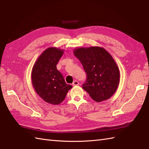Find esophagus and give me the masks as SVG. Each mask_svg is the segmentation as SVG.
<instances>
[{"mask_svg": "<svg viewBox=\"0 0 149 149\" xmlns=\"http://www.w3.org/2000/svg\"><path fill=\"white\" fill-rule=\"evenodd\" d=\"M79 83L77 81H74V83H72L73 86H77V85H79Z\"/></svg>", "mask_w": 149, "mask_h": 149, "instance_id": "34e87169", "label": "esophagus"}]
</instances>
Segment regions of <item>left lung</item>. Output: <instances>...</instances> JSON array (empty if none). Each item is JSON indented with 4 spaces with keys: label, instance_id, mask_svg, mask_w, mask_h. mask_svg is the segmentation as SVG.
I'll return each mask as SVG.
<instances>
[{
    "label": "left lung",
    "instance_id": "left-lung-1",
    "mask_svg": "<svg viewBox=\"0 0 149 149\" xmlns=\"http://www.w3.org/2000/svg\"><path fill=\"white\" fill-rule=\"evenodd\" d=\"M86 73L83 88L97 102L109 99L120 83V72L111 55L100 47H79L74 50Z\"/></svg>",
    "mask_w": 149,
    "mask_h": 149
}]
</instances>
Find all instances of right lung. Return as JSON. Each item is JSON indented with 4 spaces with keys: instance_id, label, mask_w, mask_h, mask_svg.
<instances>
[{
    "instance_id": "right-lung-1",
    "label": "right lung",
    "mask_w": 149,
    "mask_h": 149,
    "mask_svg": "<svg viewBox=\"0 0 149 149\" xmlns=\"http://www.w3.org/2000/svg\"><path fill=\"white\" fill-rule=\"evenodd\" d=\"M64 50L49 47L41 54L32 69V84L36 93L45 102L58 105L72 88L67 84L56 65Z\"/></svg>"
}]
</instances>
